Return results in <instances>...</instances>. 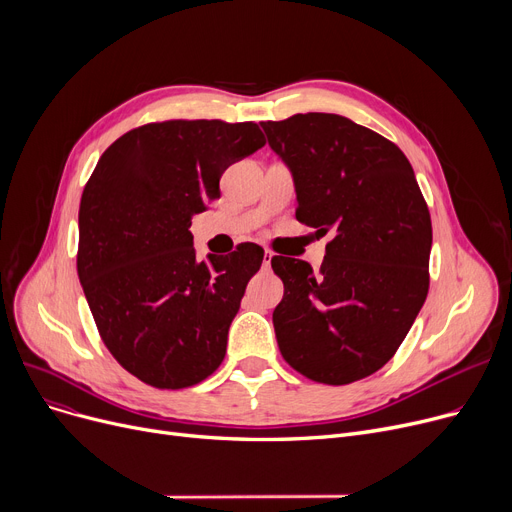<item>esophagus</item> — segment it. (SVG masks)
<instances>
[{
    "label": "esophagus",
    "instance_id": "esophagus-1",
    "mask_svg": "<svg viewBox=\"0 0 512 512\" xmlns=\"http://www.w3.org/2000/svg\"><path fill=\"white\" fill-rule=\"evenodd\" d=\"M272 257H274V253L265 249V253H263V265H265V267H270V263H272Z\"/></svg>",
    "mask_w": 512,
    "mask_h": 512
}]
</instances>
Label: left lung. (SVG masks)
<instances>
[{
    "instance_id": "1",
    "label": "left lung",
    "mask_w": 512,
    "mask_h": 512,
    "mask_svg": "<svg viewBox=\"0 0 512 512\" xmlns=\"http://www.w3.org/2000/svg\"><path fill=\"white\" fill-rule=\"evenodd\" d=\"M261 126L292 172L297 220L332 232L317 274L307 261L272 259L284 282L280 353L319 384L363 380L394 357L427 297L432 220L415 172L394 143L338 114Z\"/></svg>"
}]
</instances>
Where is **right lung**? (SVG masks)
Listing matches in <instances>:
<instances>
[{
	"instance_id": "1",
	"label": "right lung",
	"mask_w": 512,
	"mask_h": 512,
	"mask_svg": "<svg viewBox=\"0 0 512 512\" xmlns=\"http://www.w3.org/2000/svg\"><path fill=\"white\" fill-rule=\"evenodd\" d=\"M263 145L255 122L145 124L105 149L85 186L78 280L107 351L153 388L195 386L224 361L263 249L197 261L188 228L220 197L224 170Z\"/></svg>"
}]
</instances>
